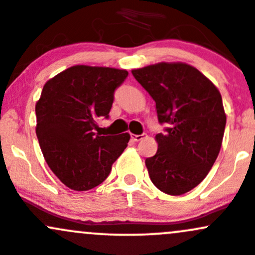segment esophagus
I'll use <instances>...</instances> for the list:
<instances>
[{"mask_svg": "<svg viewBox=\"0 0 255 255\" xmlns=\"http://www.w3.org/2000/svg\"><path fill=\"white\" fill-rule=\"evenodd\" d=\"M144 136H145V134H132V140L133 141H139V140H141V139L144 138Z\"/></svg>", "mask_w": 255, "mask_h": 255, "instance_id": "1", "label": "esophagus"}]
</instances>
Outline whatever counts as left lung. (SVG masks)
I'll return each instance as SVG.
<instances>
[{
  "mask_svg": "<svg viewBox=\"0 0 255 255\" xmlns=\"http://www.w3.org/2000/svg\"><path fill=\"white\" fill-rule=\"evenodd\" d=\"M156 104L165 133L155 135L157 151L145 160L152 183L170 195L197 187L213 167L224 138L226 114L218 88L195 67L160 62L132 69Z\"/></svg>",
  "mask_w": 255,
  "mask_h": 255,
  "instance_id": "8db88e82",
  "label": "left lung"
}]
</instances>
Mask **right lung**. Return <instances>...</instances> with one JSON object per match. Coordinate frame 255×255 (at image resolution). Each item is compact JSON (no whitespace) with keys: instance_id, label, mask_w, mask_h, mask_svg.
I'll return each instance as SVG.
<instances>
[{"instance_id":"add662e5","label":"right lung","mask_w":255,"mask_h":255,"mask_svg":"<svg viewBox=\"0 0 255 255\" xmlns=\"http://www.w3.org/2000/svg\"><path fill=\"white\" fill-rule=\"evenodd\" d=\"M127 76L126 69L78 64L42 88L35 105L40 148L51 171L73 191H89L103 183L127 148L129 133L94 132L96 121L109 117L115 89Z\"/></svg>"}]
</instances>
